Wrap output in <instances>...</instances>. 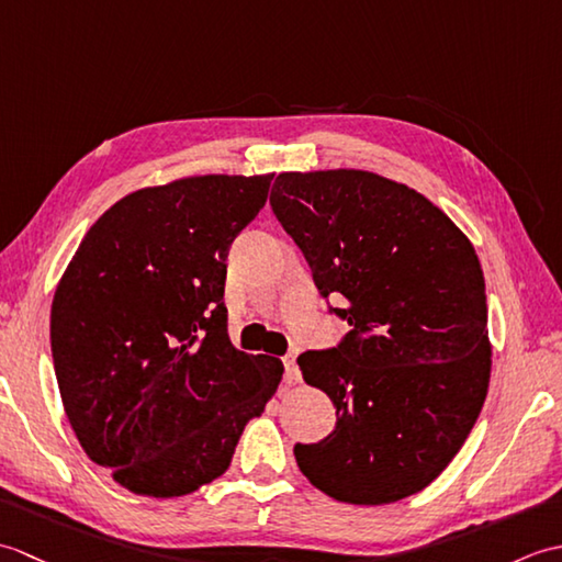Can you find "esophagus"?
Listing matches in <instances>:
<instances>
[{
  "instance_id": "obj_1",
  "label": "esophagus",
  "mask_w": 562,
  "mask_h": 562,
  "mask_svg": "<svg viewBox=\"0 0 562 562\" xmlns=\"http://www.w3.org/2000/svg\"><path fill=\"white\" fill-rule=\"evenodd\" d=\"M282 364H284V381H288V384H296V381L302 379V374H300V367H296L294 355L282 357Z\"/></svg>"
}]
</instances>
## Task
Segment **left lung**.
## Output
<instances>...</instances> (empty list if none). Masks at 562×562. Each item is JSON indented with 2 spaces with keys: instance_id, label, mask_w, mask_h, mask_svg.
<instances>
[{
  "instance_id": "obj_1",
  "label": "left lung",
  "mask_w": 562,
  "mask_h": 562,
  "mask_svg": "<svg viewBox=\"0 0 562 562\" xmlns=\"http://www.w3.org/2000/svg\"><path fill=\"white\" fill-rule=\"evenodd\" d=\"M270 205L352 330L300 355L308 386L336 405V429L296 445L302 473L350 505L420 493L457 457L491 384L481 260L417 190L357 169L290 171Z\"/></svg>"
}]
</instances>
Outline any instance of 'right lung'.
<instances>
[{
	"instance_id": "1",
	"label": "right lung",
	"mask_w": 562,
	"mask_h": 562,
	"mask_svg": "<svg viewBox=\"0 0 562 562\" xmlns=\"http://www.w3.org/2000/svg\"><path fill=\"white\" fill-rule=\"evenodd\" d=\"M272 173L188 176L117 200L59 280L50 345L87 457L135 495L181 497L229 469L284 367L226 333V256Z\"/></svg>"
}]
</instances>
